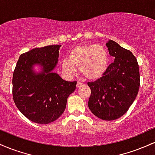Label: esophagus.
<instances>
[{"mask_svg":"<svg viewBox=\"0 0 155 155\" xmlns=\"http://www.w3.org/2000/svg\"><path fill=\"white\" fill-rule=\"evenodd\" d=\"M82 84H83L82 83L80 82V81H78L77 84H76V87H81Z\"/></svg>","mask_w":155,"mask_h":155,"instance_id":"1","label":"esophagus"}]
</instances>
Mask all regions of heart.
<instances>
[{
	"label": "heart",
	"mask_w": 155,
	"mask_h": 155,
	"mask_svg": "<svg viewBox=\"0 0 155 155\" xmlns=\"http://www.w3.org/2000/svg\"><path fill=\"white\" fill-rule=\"evenodd\" d=\"M108 53L101 45L84 44L74 47L68 59L62 62V69L67 75L75 74L76 68L83 77L94 81L101 79L107 71Z\"/></svg>",
	"instance_id": "heart-1"
}]
</instances>
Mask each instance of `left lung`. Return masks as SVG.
<instances>
[{
  "label": "left lung",
  "instance_id": "obj_1",
  "mask_svg": "<svg viewBox=\"0 0 155 155\" xmlns=\"http://www.w3.org/2000/svg\"><path fill=\"white\" fill-rule=\"evenodd\" d=\"M106 47L114 60L101 79L87 83L91 90L88 106L95 116L111 121L124 115L135 101L140 74L137 59L130 51L112 40Z\"/></svg>",
  "mask_w": 155,
  "mask_h": 155
}]
</instances>
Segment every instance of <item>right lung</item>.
<instances>
[{
  "instance_id": "1",
  "label": "right lung",
  "mask_w": 155,
  "mask_h": 155,
  "mask_svg": "<svg viewBox=\"0 0 155 155\" xmlns=\"http://www.w3.org/2000/svg\"><path fill=\"white\" fill-rule=\"evenodd\" d=\"M60 45L35 48L19 56L12 79L15 104L28 120L49 124L61 116L67 99L76 89V81H67L56 73ZM38 64L42 71L35 73Z\"/></svg>"
}]
</instances>
